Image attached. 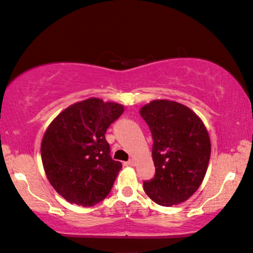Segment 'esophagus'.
Segmentation results:
<instances>
[{"label":"esophagus","instance_id":"34e87169","mask_svg":"<svg viewBox=\"0 0 253 253\" xmlns=\"http://www.w3.org/2000/svg\"><path fill=\"white\" fill-rule=\"evenodd\" d=\"M126 165H127V166H134V165H135V161L133 160V159H130V160L127 161Z\"/></svg>","mask_w":253,"mask_h":253}]
</instances>
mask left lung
Returning a JSON list of instances; mask_svg holds the SVG:
<instances>
[{
  "instance_id": "8db88e82",
  "label": "left lung",
  "mask_w": 253,
  "mask_h": 253,
  "mask_svg": "<svg viewBox=\"0 0 253 253\" xmlns=\"http://www.w3.org/2000/svg\"><path fill=\"white\" fill-rule=\"evenodd\" d=\"M150 127L156 174L144 181L146 194L161 206L184 203L199 188L208 171L211 141L205 125L186 106L154 100L140 109Z\"/></svg>"
}]
</instances>
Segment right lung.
I'll return each instance as SVG.
<instances>
[{
    "label": "right lung",
    "instance_id": "add662e5",
    "mask_svg": "<svg viewBox=\"0 0 253 253\" xmlns=\"http://www.w3.org/2000/svg\"><path fill=\"white\" fill-rule=\"evenodd\" d=\"M124 106L90 97L61 112L41 142L43 169L51 186L67 202L93 206L111 192L120 161L111 157L105 138Z\"/></svg>",
    "mask_w": 253,
    "mask_h": 253
}]
</instances>
